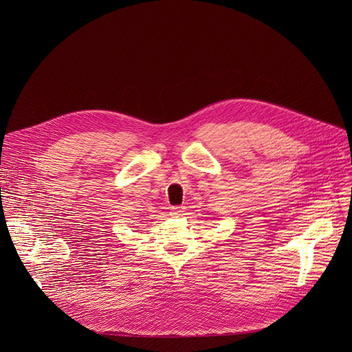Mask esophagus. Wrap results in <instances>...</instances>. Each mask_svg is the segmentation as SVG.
I'll use <instances>...</instances> for the list:
<instances>
[{
    "instance_id": "obj_1",
    "label": "esophagus",
    "mask_w": 352,
    "mask_h": 352,
    "mask_svg": "<svg viewBox=\"0 0 352 352\" xmlns=\"http://www.w3.org/2000/svg\"><path fill=\"white\" fill-rule=\"evenodd\" d=\"M184 212H186V208H184V207H173L171 208V214L175 215V217L184 215Z\"/></svg>"
}]
</instances>
